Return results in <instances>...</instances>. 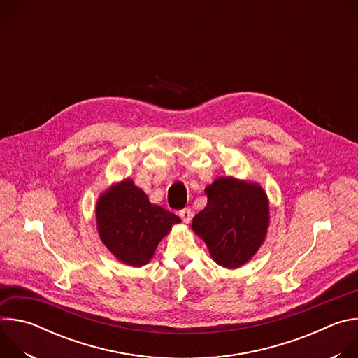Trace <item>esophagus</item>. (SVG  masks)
I'll return each mask as SVG.
<instances>
[{"instance_id":"obj_1","label":"esophagus","mask_w":358,"mask_h":358,"mask_svg":"<svg viewBox=\"0 0 358 358\" xmlns=\"http://www.w3.org/2000/svg\"><path fill=\"white\" fill-rule=\"evenodd\" d=\"M178 215L181 217V220H182L185 224H189L191 220H192V211H191V208H184V210H181V211L178 213Z\"/></svg>"}]
</instances>
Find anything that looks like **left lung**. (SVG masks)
<instances>
[{
	"mask_svg": "<svg viewBox=\"0 0 358 358\" xmlns=\"http://www.w3.org/2000/svg\"><path fill=\"white\" fill-rule=\"evenodd\" d=\"M208 202L192 218V229L213 259L228 269L246 264L265 241L269 202L258 184L221 177L206 188Z\"/></svg>",
	"mask_w": 358,
	"mask_h": 358,
	"instance_id": "1",
	"label": "left lung"
}]
</instances>
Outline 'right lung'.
Returning a JSON list of instances; mask_svg holds the SVG:
<instances>
[{
  "mask_svg": "<svg viewBox=\"0 0 358 358\" xmlns=\"http://www.w3.org/2000/svg\"><path fill=\"white\" fill-rule=\"evenodd\" d=\"M99 235L106 248L126 265L143 266L159 242L181 220L151 203L131 180L112 187L97 201Z\"/></svg>",
  "mask_w": 358,
  "mask_h": 358,
  "instance_id": "1",
  "label": "right lung"
}]
</instances>
